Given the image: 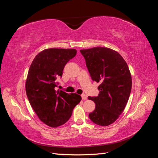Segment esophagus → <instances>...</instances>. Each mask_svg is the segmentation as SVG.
I'll list each match as a JSON object with an SVG mask.
<instances>
[{"instance_id": "1", "label": "esophagus", "mask_w": 158, "mask_h": 158, "mask_svg": "<svg viewBox=\"0 0 158 158\" xmlns=\"http://www.w3.org/2000/svg\"><path fill=\"white\" fill-rule=\"evenodd\" d=\"M81 96V98L83 100H86L87 98H88V97H87V96L85 94H82Z\"/></svg>"}]
</instances>
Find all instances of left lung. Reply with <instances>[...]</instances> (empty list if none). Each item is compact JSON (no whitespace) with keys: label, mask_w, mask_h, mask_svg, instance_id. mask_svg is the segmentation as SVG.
<instances>
[{"label":"left lung","mask_w":158,"mask_h":158,"mask_svg":"<svg viewBox=\"0 0 158 158\" xmlns=\"http://www.w3.org/2000/svg\"><path fill=\"white\" fill-rule=\"evenodd\" d=\"M93 81L100 83L97 96L88 98L95 102L89 114L92 122L106 126L115 122L125 109L132 89L128 66L119 53L106 48L81 49Z\"/></svg>","instance_id":"1"}]
</instances>
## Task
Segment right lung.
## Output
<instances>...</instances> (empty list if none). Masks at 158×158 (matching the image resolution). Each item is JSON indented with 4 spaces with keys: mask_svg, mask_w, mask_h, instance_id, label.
<instances>
[{
    "mask_svg": "<svg viewBox=\"0 0 158 158\" xmlns=\"http://www.w3.org/2000/svg\"><path fill=\"white\" fill-rule=\"evenodd\" d=\"M76 54L74 49H47L36 56L30 66L26 95L39 118L50 127L65 123L81 100L77 94L56 89L65 65Z\"/></svg>",
    "mask_w": 158,
    "mask_h": 158,
    "instance_id": "add662e5",
    "label": "right lung"
}]
</instances>
